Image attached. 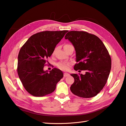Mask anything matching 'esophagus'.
I'll list each match as a JSON object with an SVG mask.
<instances>
[{
    "instance_id": "esophagus-1",
    "label": "esophagus",
    "mask_w": 126,
    "mask_h": 126,
    "mask_svg": "<svg viewBox=\"0 0 126 126\" xmlns=\"http://www.w3.org/2000/svg\"><path fill=\"white\" fill-rule=\"evenodd\" d=\"M69 76V74L68 73H66H66H64V74H63V76L64 77H67V76Z\"/></svg>"
}]
</instances>
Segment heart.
<instances>
[{
  "mask_svg": "<svg viewBox=\"0 0 126 126\" xmlns=\"http://www.w3.org/2000/svg\"><path fill=\"white\" fill-rule=\"evenodd\" d=\"M71 46L69 44H66L64 46V47H68ZM57 66L60 69L63 70H68L69 69V68L70 66V63H64V62H60L57 64Z\"/></svg>",
  "mask_w": 126,
  "mask_h": 126,
  "instance_id": "heart-1",
  "label": "heart"
}]
</instances>
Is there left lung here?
<instances>
[{
    "label": "left lung",
    "mask_w": 126,
    "mask_h": 126,
    "mask_svg": "<svg viewBox=\"0 0 126 126\" xmlns=\"http://www.w3.org/2000/svg\"><path fill=\"white\" fill-rule=\"evenodd\" d=\"M64 38L75 49L78 63L74 69L86 71L85 75L71 74L75 79L71 91L80 97H94L105 86L111 70V60L107 49L97 36L86 32L70 31Z\"/></svg>",
    "instance_id": "obj_1"
}]
</instances>
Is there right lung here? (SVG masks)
<instances>
[{
	"mask_svg": "<svg viewBox=\"0 0 126 126\" xmlns=\"http://www.w3.org/2000/svg\"><path fill=\"white\" fill-rule=\"evenodd\" d=\"M68 30L45 31L34 34L22 46L18 57L17 72L27 92L42 97L55 91L63 74L57 68L50 73L44 71L46 59L50 57L56 45Z\"/></svg>",
	"mask_w": 126,
	"mask_h": 126,
	"instance_id": "add662e5",
	"label": "right lung"
}]
</instances>
